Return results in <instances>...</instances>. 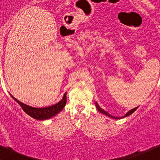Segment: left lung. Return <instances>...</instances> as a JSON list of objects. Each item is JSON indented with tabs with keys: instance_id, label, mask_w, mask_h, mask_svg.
Segmentation results:
<instances>
[{
	"instance_id": "left-lung-1",
	"label": "left lung",
	"mask_w": 160,
	"mask_h": 160,
	"mask_svg": "<svg viewBox=\"0 0 160 160\" xmlns=\"http://www.w3.org/2000/svg\"><path fill=\"white\" fill-rule=\"evenodd\" d=\"M96 108H97V110L99 111V112H100V113H103V114L106 115V116H108V117L112 118V119H122V118H124V117H126V116H130V115H132V113H133V112H135V111H136V109L138 108V107H136V108H135L132 109V110H130V111H129V112H127L126 114H125V116H122V117H115V116H111V115H110V114H108V112H106V111H104V110H103V109H102L101 108H100V106H99V105H98V103H96Z\"/></svg>"
}]
</instances>
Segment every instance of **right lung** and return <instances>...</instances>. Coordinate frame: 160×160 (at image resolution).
<instances>
[{
    "label": "right lung",
    "instance_id": "obj_1",
    "mask_svg": "<svg viewBox=\"0 0 160 160\" xmlns=\"http://www.w3.org/2000/svg\"><path fill=\"white\" fill-rule=\"evenodd\" d=\"M66 95H67V93L65 92L64 96H63L62 100H60V102H58V103H57L54 105L49 106V107L45 108L31 107L29 105L25 104V103L17 100L12 95H11V96H12V98L16 102L19 103L20 106L22 108V109L26 114H28V116H30L33 119H38V120H44V119H50V118L55 116L56 115L58 114L59 112L63 110V108H64L66 104V101H67V96H66Z\"/></svg>",
    "mask_w": 160,
    "mask_h": 160
}]
</instances>
